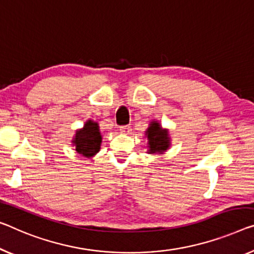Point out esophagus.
Returning a JSON list of instances; mask_svg holds the SVG:
<instances>
[{
    "label": "esophagus",
    "instance_id": "esophagus-1",
    "mask_svg": "<svg viewBox=\"0 0 254 254\" xmlns=\"http://www.w3.org/2000/svg\"><path fill=\"white\" fill-rule=\"evenodd\" d=\"M120 132L123 134H130L131 133V127H120Z\"/></svg>",
    "mask_w": 254,
    "mask_h": 254
}]
</instances>
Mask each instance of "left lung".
I'll return each instance as SVG.
<instances>
[{
	"instance_id": "obj_1",
	"label": "left lung",
	"mask_w": 254,
	"mask_h": 254,
	"mask_svg": "<svg viewBox=\"0 0 254 254\" xmlns=\"http://www.w3.org/2000/svg\"><path fill=\"white\" fill-rule=\"evenodd\" d=\"M147 138V153L164 154L171 146V137L169 128H164L156 120L150 121L148 127L145 131Z\"/></svg>"
}]
</instances>
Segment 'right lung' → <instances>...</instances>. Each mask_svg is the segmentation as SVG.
Wrapping results in <instances>:
<instances>
[{"instance_id":"add662e5","label":"right lung","mask_w":254,"mask_h":254,"mask_svg":"<svg viewBox=\"0 0 254 254\" xmlns=\"http://www.w3.org/2000/svg\"><path fill=\"white\" fill-rule=\"evenodd\" d=\"M103 135H101L99 123L92 120H88L84 126L75 131L71 140V146L75 147L76 153L84 157H93L99 153Z\"/></svg>"}]
</instances>
